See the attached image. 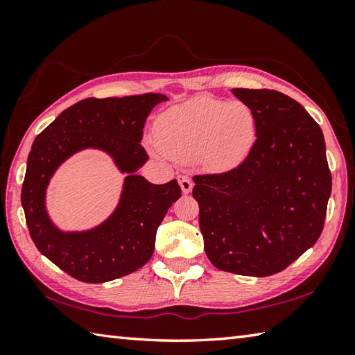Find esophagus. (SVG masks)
<instances>
[{"label":"esophagus","instance_id":"34e87169","mask_svg":"<svg viewBox=\"0 0 355 355\" xmlns=\"http://www.w3.org/2000/svg\"><path fill=\"white\" fill-rule=\"evenodd\" d=\"M178 183H180V188H182V191H183V194H189V192L192 191V186H194V183L191 182V178L184 177V175L178 177Z\"/></svg>","mask_w":355,"mask_h":355}]
</instances>
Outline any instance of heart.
<instances>
[{
    "label": "heart",
    "mask_w": 355,
    "mask_h": 355,
    "mask_svg": "<svg viewBox=\"0 0 355 355\" xmlns=\"http://www.w3.org/2000/svg\"><path fill=\"white\" fill-rule=\"evenodd\" d=\"M257 137V119L244 101L199 95L166 110L155 122L161 152L178 161H194L211 171L241 164Z\"/></svg>",
    "instance_id": "obj_1"
}]
</instances>
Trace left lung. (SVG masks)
<instances>
[{
	"label": "left lung",
	"instance_id": "obj_1",
	"mask_svg": "<svg viewBox=\"0 0 355 355\" xmlns=\"http://www.w3.org/2000/svg\"><path fill=\"white\" fill-rule=\"evenodd\" d=\"M252 107L257 141L235 169L196 175L205 252L220 271L266 277L320 238L332 191L326 142L313 117L288 95L233 89Z\"/></svg>",
	"mask_w": 355,
	"mask_h": 355
}]
</instances>
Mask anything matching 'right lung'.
Returning <instances> with one entry per match:
<instances>
[{
	"mask_svg": "<svg viewBox=\"0 0 355 355\" xmlns=\"http://www.w3.org/2000/svg\"><path fill=\"white\" fill-rule=\"evenodd\" d=\"M164 100L163 94L81 100L35 137L21 188L29 235L42 255L76 280L103 284L123 277L153 255L156 230L182 197L177 180L153 184L136 173L148 159L141 146L144 125ZM86 148L110 154L128 177L110 218L89 231L64 232L47 216L46 188L57 167Z\"/></svg>",
	"mask_w": 355,
	"mask_h": 355,
	"instance_id": "right-lung-1",
	"label": "right lung"
}]
</instances>
